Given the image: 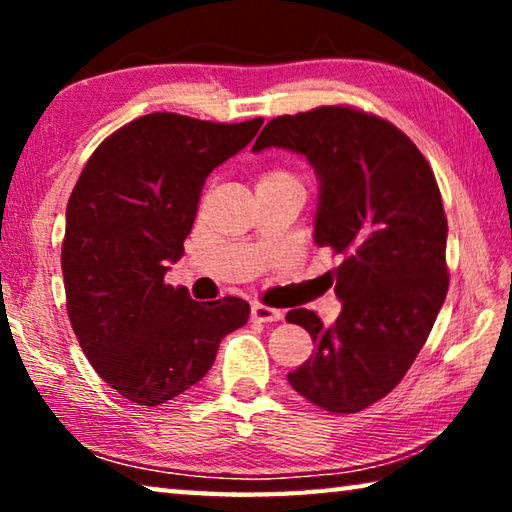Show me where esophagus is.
I'll list each match as a JSON object with an SVG mask.
<instances>
[{"instance_id": "obj_1", "label": "esophagus", "mask_w": 512, "mask_h": 512, "mask_svg": "<svg viewBox=\"0 0 512 512\" xmlns=\"http://www.w3.org/2000/svg\"><path fill=\"white\" fill-rule=\"evenodd\" d=\"M250 316H253V320H257V323H277V320H282V311L266 305H253Z\"/></svg>"}]
</instances>
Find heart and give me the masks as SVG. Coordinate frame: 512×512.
Segmentation results:
<instances>
[{
	"label": "heart",
	"mask_w": 512,
	"mask_h": 512,
	"mask_svg": "<svg viewBox=\"0 0 512 512\" xmlns=\"http://www.w3.org/2000/svg\"><path fill=\"white\" fill-rule=\"evenodd\" d=\"M275 178H291V180H296L291 176L289 171H282V169H275V171H271V173H266V176L262 178V180H275Z\"/></svg>",
	"instance_id": "heart-1"
}]
</instances>
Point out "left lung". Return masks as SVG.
Wrapping results in <instances>:
<instances>
[{
  "mask_svg": "<svg viewBox=\"0 0 512 512\" xmlns=\"http://www.w3.org/2000/svg\"><path fill=\"white\" fill-rule=\"evenodd\" d=\"M271 146L314 167V241L341 257L336 323L325 327L309 309L287 314L316 343L287 379L320 409L357 413L400 384L445 302L447 219L436 176L400 128L348 106L271 119L253 151Z\"/></svg>",
  "mask_w": 512,
  "mask_h": 512,
  "instance_id": "1",
  "label": "left lung"
}]
</instances>
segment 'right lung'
<instances>
[{"label": "right lung", "mask_w": 512, "mask_h": 512, "mask_svg": "<svg viewBox=\"0 0 512 512\" xmlns=\"http://www.w3.org/2000/svg\"><path fill=\"white\" fill-rule=\"evenodd\" d=\"M262 124L151 112L103 140L81 171L60 255L67 314L92 368L126 400L158 406L185 393L223 336L246 325V300L196 302L164 275L185 255L205 178Z\"/></svg>", "instance_id": "obj_1"}]
</instances>
